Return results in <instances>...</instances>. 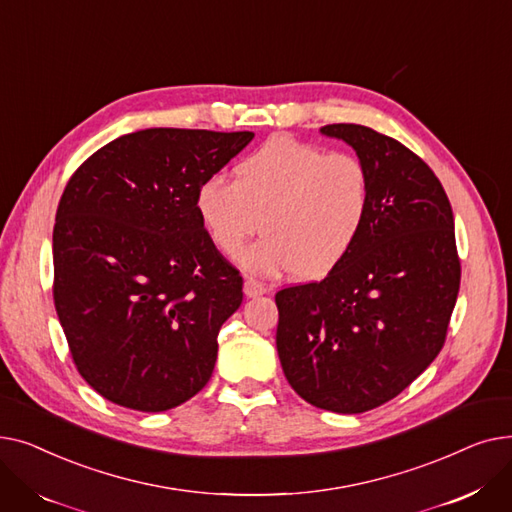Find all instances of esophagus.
Listing matches in <instances>:
<instances>
[{
	"mask_svg": "<svg viewBox=\"0 0 512 512\" xmlns=\"http://www.w3.org/2000/svg\"><path fill=\"white\" fill-rule=\"evenodd\" d=\"M265 292H270V286H267V284H263L255 278L245 280V294H247V297H259V294H265Z\"/></svg>",
	"mask_w": 512,
	"mask_h": 512,
	"instance_id": "1",
	"label": "esophagus"
}]
</instances>
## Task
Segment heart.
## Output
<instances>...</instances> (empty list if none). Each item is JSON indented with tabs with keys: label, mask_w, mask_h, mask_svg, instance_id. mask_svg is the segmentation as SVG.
<instances>
[{
	"label": "heart",
	"mask_w": 512,
	"mask_h": 512,
	"mask_svg": "<svg viewBox=\"0 0 512 512\" xmlns=\"http://www.w3.org/2000/svg\"><path fill=\"white\" fill-rule=\"evenodd\" d=\"M371 201V172L359 155L274 137L240 161L236 180H203L197 213L224 255L240 253L263 226L267 236L240 257L249 270L319 278L351 253Z\"/></svg>",
	"instance_id": "obj_1"
}]
</instances>
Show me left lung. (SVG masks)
Here are the masks:
<instances>
[{
    "label": "left lung",
    "instance_id": "obj_1",
    "mask_svg": "<svg viewBox=\"0 0 512 512\" xmlns=\"http://www.w3.org/2000/svg\"><path fill=\"white\" fill-rule=\"evenodd\" d=\"M373 180L367 224L319 282L276 292L288 384L317 409L365 413L405 390L446 342L461 286L452 207L409 147L361 124H328Z\"/></svg>",
    "mask_w": 512,
    "mask_h": 512
}]
</instances>
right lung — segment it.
<instances>
[{"instance_id":"1","label":"right lung","mask_w":512,"mask_h":512,"mask_svg":"<svg viewBox=\"0 0 512 512\" xmlns=\"http://www.w3.org/2000/svg\"><path fill=\"white\" fill-rule=\"evenodd\" d=\"M253 137L147 128L70 176L53 226V303L78 373L103 398L159 413L209 382L242 276L205 232L197 191Z\"/></svg>"}]
</instances>
